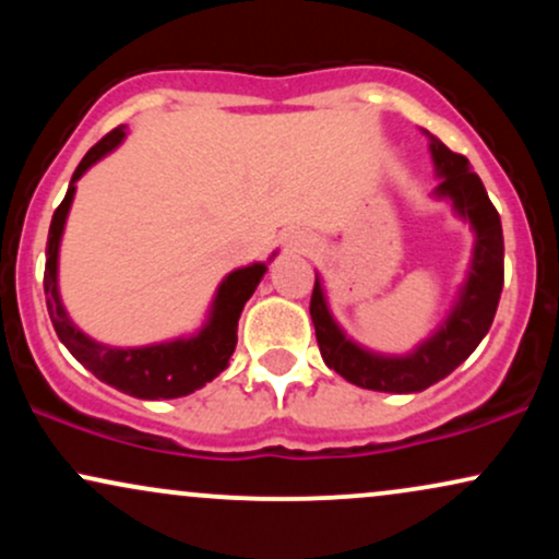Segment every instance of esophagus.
Masks as SVG:
<instances>
[{"instance_id":"esophagus-1","label":"esophagus","mask_w":559,"mask_h":559,"mask_svg":"<svg viewBox=\"0 0 559 559\" xmlns=\"http://www.w3.org/2000/svg\"><path fill=\"white\" fill-rule=\"evenodd\" d=\"M292 243H294V247H305V241H301V239H297V236H294V239H292Z\"/></svg>"}]
</instances>
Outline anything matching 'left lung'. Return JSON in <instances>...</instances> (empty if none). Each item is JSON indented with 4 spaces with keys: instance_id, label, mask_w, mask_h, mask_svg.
<instances>
[{
    "instance_id": "left-lung-1",
    "label": "left lung",
    "mask_w": 559,
    "mask_h": 559,
    "mask_svg": "<svg viewBox=\"0 0 559 559\" xmlns=\"http://www.w3.org/2000/svg\"><path fill=\"white\" fill-rule=\"evenodd\" d=\"M431 155L436 176L441 178V183L436 186V197L449 199L454 213L465 217L476 230L471 271L460 288L457 305L452 307L439 331L426 338L418 349L402 357L376 355L346 338L325 305L323 286L316 275L310 316L316 323L320 355L331 370H336L355 386L389 391V394H413V391L433 386L471 357L497 316L499 294L504 286L502 221L467 157L452 152L433 136Z\"/></svg>"
}]
</instances>
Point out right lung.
I'll return each instance as SVG.
<instances>
[{
	"instance_id": "add662e5",
	"label": "right lung",
	"mask_w": 559,
	"mask_h": 559,
	"mask_svg": "<svg viewBox=\"0 0 559 559\" xmlns=\"http://www.w3.org/2000/svg\"><path fill=\"white\" fill-rule=\"evenodd\" d=\"M123 139L126 128L118 126L105 139L96 141L92 150L86 152V157L79 163L73 178H70L66 199L55 210L47 239V265H44L47 310L49 318H52L57 336L68 346L70 355L83 368L92 370L99 381H105L107 386L136 396V400H176V396H186L191 391L202 389L204 383H210L215 376H221L228 368L230 355L236 349V338H239L236 336V329H239L241 310L247 305V299L254 294V288H258L267 265L265 262H254V265L228 273L223 278V284L217 286L207 323L191 338L118 349V346L94 342L86 333L75 329L73 320L68 318L66 307H62L60 292H57V258H60L62 228H66L70 204H73L75 181L94 163L110 155Z\"/></svg>"
}]
</instances>
